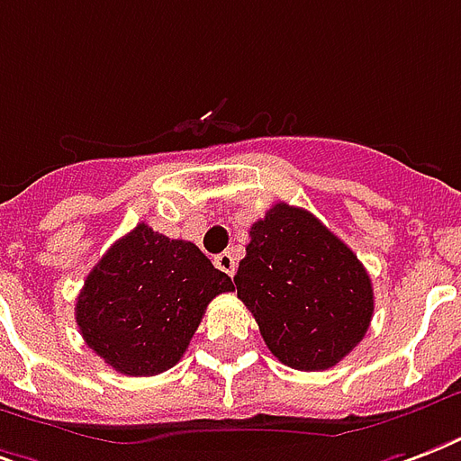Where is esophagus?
I'll use <instances>...</instances> for the list:
<instances>
[{"label":"esophagus","mask_w":461,"mask_h":461,"mask_svg":"<svg viewBox=\"0 0 461 461\" xmlns=\"http://www.w3.org/2000/svg\"><path fill=\"white\" fill-rule=\"evenodd\" d=\"M215 266L220 270H224L227 276H234V270H237V258L231 251H222L220 256H215Z\"/></svg>","instance_id":"obj_1"}]
</instances>
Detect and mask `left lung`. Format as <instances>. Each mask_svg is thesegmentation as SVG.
I'll return each mask as SVG.
<instances>
[{
	"label": "left lung",
	"mask_w": 461,
	"mask_h": 461,
	"mask_svg": "<svg viewBox=\"0 0 461 461\" xmlns=\"http://www.w3.org/2000/svg\"><path fill=\"white\" fill-rule=\"evenodd\" d=\"M249 237L234 285L270 353L304 372L340 363L375 312L363 263L312 212L287 203L270 207Z\"/></svg>",
	"instance_id": "obj_1"
}]
</instances>
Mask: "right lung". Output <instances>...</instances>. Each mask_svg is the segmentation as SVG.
Wrapping results in <instances>:
<instances>
[{"mask_svg": "<svg viewBox=\"0 0 461 461\" xmlns=\"http://www.w3.org/2000/svg\"><path fill=\"white\" fill-rule=\"evenodd\" d=\"M230 290L231 277L198 246L142 222L86 276L77 297V326L113 370L152 377L184 357L207 304Z\"/></svg>", "mask_w": 461, "mask_h": 461, "instance_id": "obj_1", "label": "right lung"}]
</instances>
